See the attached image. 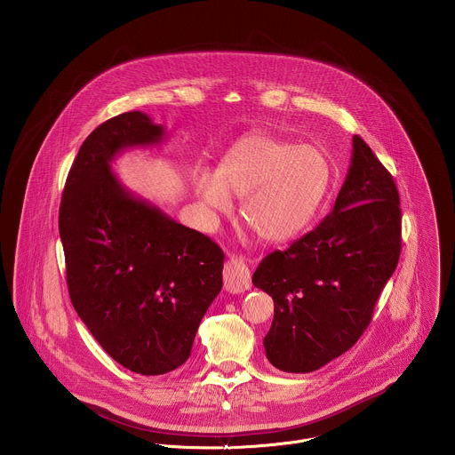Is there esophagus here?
<instances>
[{"label": "esophagus", "instance_id": "esophagus-1", "mask_svg": "<svg viewBox=\"0 0 455 455\" xmlns=\"http://www.w3.org/2000/svg\"><path fill=\"white\" fill-rule=\"evenodd\" d=\"M224 287L238 294L251 289V269L243 258H229L224 264Z\"/></svg>", "mask_w": 455, "mask_h": 455}]
</instances>
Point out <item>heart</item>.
Segmentation results:
<instances>
[{"mask_svg":"<svg viewBox=\"0 0 455 455\" xmlns=\"http://www.w3.org/2000/svg\"><path fill=\"white\" fill-rule=\"evenodd\" d=\"M331 180L332 164L321 147L249 134L224 154L217 173L196 175L195 191L213 215L231 213V193L243 197L242 215L260 238L285 243L312 224Z\"/></svg>","mask_w":455,"mask_h":455,"instance_id":"b5f03b06","label":"heart"}]
</instances>
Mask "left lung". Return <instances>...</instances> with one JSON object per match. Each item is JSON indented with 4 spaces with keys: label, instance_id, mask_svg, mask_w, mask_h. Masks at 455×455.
<instances>
[{
    "label": "left lung",
    "instance_id": "8db88e82",
    "mask_svg": "<svg viewBox=\"0 0 455 455\" xmlns=\"http://www.w3.org/2000/svg\"><path fill=\"white\" fill-rule=\"evenodd\" d=\"M334 208L287 251L260 260L252 283L275 303L267 361L310 373L347 352L370 325L401 252L394 179L361 136Z\"/></svg>",
    "mask_w": 455,
    "mask_h": 455
}]
</instances>
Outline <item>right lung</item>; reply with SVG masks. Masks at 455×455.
<instances>
[{
  "label": "right lung",
  "mask_w": 455,
  "mask_h": 455,
  "mask_svg": "<svg viewBox=\"0 0 455 455\" xmlns=\"http://www.w3.org/2000/svg\"><path fill=\"white\" fill-rule=\"evenodd\" d=\"M163 140L164 128L143 112L108 119L82 143L60 208L73 308L105 352L140 375H164L189 359L222 289L220 247L132 195L112 172L126 148Z\"/></svg>",
  "instance_id": "add662e5"
}]
</instances>
